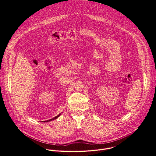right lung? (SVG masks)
Instances as JSON below:
<instances>
[{"instance_id": "right-lung-1", "label": "right lung", "mask_w": 156, "mask_h": 156, "mask_svg": "<svg viewBox=\"0 0 156 156\" xmlns=\"http://www.w3.org/2000/svg\"><path fill=\"white\" fill-rule=\"evenodd\" d=\"M61 115V114H59L58 115H57V116H56L55 117H54V118H53V119H50V120H47V121H45L44 122H49V121H51V120H55V119H57V118L59 116Z\"/></svg>"}]
</instances>
